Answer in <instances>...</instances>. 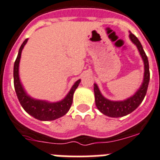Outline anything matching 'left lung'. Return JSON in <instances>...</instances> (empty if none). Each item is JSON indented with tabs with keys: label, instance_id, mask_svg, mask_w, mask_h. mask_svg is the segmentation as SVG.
<instances>
[{
	"label": "left lung",
	"instance_id": "8db88e82",
	"mask_svg": "<svg viewBox=\"0 0 160 160\" xmlns=\"http://www.w3.org/2000/svg\"><path fill=\"white\" fill-rule=\"evenodd\" d=\"M129 37L131 41L137 45L142 59L144 61V80H143L142 86L133 96L128 98L127 100L120 101V102H113V101H110L105 98L100 92L98 85L94 84L93 88H94L95 103H96L97 107L102 113L109 116V117H122V116L128 115L132 112L134 110H136L144 99L146 92H147V88H148L149 82H150V70H149L148 58H147V56H146L139 40L132 33H130Z\"/></svg>",
	"mask_w": 160,
	"mask_h": 160
}]
</instances>
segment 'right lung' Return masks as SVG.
I'll return each instance as SVG.
<instances>
[{
    "mask_svg": "<svg viewBox=\"0 0 160 160\" xmlns=\"http://www.w3.org/2000/svg\"><path fill=\"white\" fill-rule=\"evenodd\" d=\"M27 41H28V39H26L22 45L20 46L18 56L14 62V85L18 101L22 108L29 115L39 120L47 121V120H53V119H58L68 113V111L71 108L72 101H73L74 92L80 84V80H77L75 83L72 89L70 90L69 93L67 95L63 100L60 102L51 103L45 101L36 100V99L32 98L24 91L22 84L20 83L19 76H18V66H19L21 53H22V49H23L24 45H26Z\"/></svg>",
    "mask_w": 160,
    "mask_h": 160,
    "instance_id": "right-lung-1",
    "label": "right lung"
}]
</instances>
